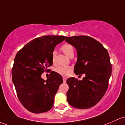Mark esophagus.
Masks as SVG:
<instances>
[{
  "instance_id": "1",
  "label": "esophagus",
  "mask_w": 125,
  "mask_h": 125,
  "mask_svg": "<svg viewBox=\"0 0 125 125\" xmlns=\"http://www.w3.org/2000/svg\"><path fill=\"white\" fill-rule=\"evenodd\" d=\"M62 79H63V81H64V82H65V81H66V80H67V78L65 77H63Z\"/></svg>"
}]
</instances>
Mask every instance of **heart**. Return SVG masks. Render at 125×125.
Listing matches in <instances>:
<instances>
[{
	"instance_id": "obj_1",
	"label": "heart",
	"mask_w": 125,
	"mask_h": 125,
	"mask_svg": "<svg viewBox=\"0 0 125 125\" xmlns=\"http://www.w3.org/2000/svg\"><path fill=\"white\" fill-rule=\"evenodd\" d=\"M61 50L64 52V54L68 56V57H70L72 55H74V48L71 44H68V43L63 44L61 47ZM55 57L56 52L54 51L52 53V61L53 63L55 62ZM55 71L60 75H63V76H67V75H70L71 73L72 72V68L69 66H60L56 68Z\"/></svg>"
}]
</instances>
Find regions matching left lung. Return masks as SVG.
<instances>
[{"instance_id":"1","label":"left lung","mask_w":125,"mask_h":125,"mask_svg":"<svg viewBox=\"0 0 125 125\" xmlns=\"http://www.w3.org/2000/svg\"><path fill=\"white\" fill-rule=\"evenodd\" d=\"M65 41L77 50L74 73L85 75L82 80L74 77L67 80V101L73 107L89 109L102 99L107 89L112 74L109 53L101 43L88 36L65 37Z\"/></svg>"}]
</instances>
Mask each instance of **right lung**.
<instances>
[{
	"label": "right lung",
	"instance_id": "obj_1",
	"mask_svg": "<svg viewBox=\"0 0 125 125\" xmlns=\"http://www.w3.org/2000/svg\"><path fill=\"white\" fill-rule=\"evenodd\" d=\"M65 39L64 36L47 35L32 40L15 56L12 70V81L18 99L25 109L35 113L48 112L52 107L54 97L63 80L52 71L47 80L44 71H51L52 53Z\"/></svg>",
	"mask_w": 125,
	"mask_h": 125
}]
</instances>
